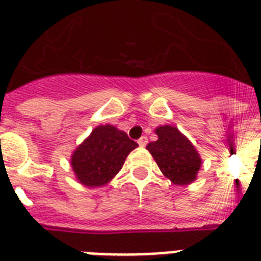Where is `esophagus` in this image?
I'll return each instance as SVG.
<instances>
[{
  "label": "esophagus",
  "instance_id": "1",
  "mask_svg": "<svg viewBox=\"0 0 261 261\" xmlns=\"http://www.w3.org/2000/svg\"><path fill=\"white\" fill-rule=\"evenodd\" d=\"M137 142H139L140 146H146V144H148V137H145V136H142L141 139H140Z\"/></svg>",
  "mask_w": 261,
  "mask_h": 261
}]
</instances>
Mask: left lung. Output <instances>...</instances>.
Returning <instances> with one entry per match:
<instances>
[{
	"label": "left lung",
	"instance_id": "left-lung-1",
	"mask_svg": "<svg viewBox=\"0 0 261 261\" xmlns=\"http://www.w3.org/2000/svg\"><path fill=\"white\" fill-rule=\"evenodd\" d=\"M155 135L158 140L149 142L146 149L162 174L174 185H189L195 181L202 160L190 140L170 125L158 126Z\"/></svg>",
	"mask_w": 261,
	"mask_h": 261
}]
</instances>
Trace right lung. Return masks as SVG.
<instances>
[{
	"label": "right lung",
	"mask_w": 261,
	"mask_h": 261,
	"mask_svg": "<svg viewBox=\"0 0 261 261\" xmlns=\"http://www.w3.org/2000/svg\"><path fill=\"white\" fill-rule=\"evenodd\" d=\"M137 146L125 132L109 124L99 125L75 149L71 168L80 184L100 188L121 170L125 158Z\"/></svg>",
	"instance_id": "add662e5"
}]
</instances>
